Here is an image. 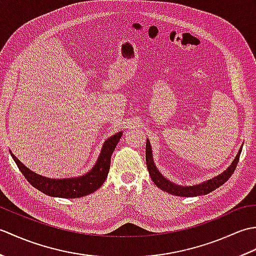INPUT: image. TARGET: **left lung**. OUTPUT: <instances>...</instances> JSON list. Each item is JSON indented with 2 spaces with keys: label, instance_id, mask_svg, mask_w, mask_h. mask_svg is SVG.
<instances>
[{
  "label": "left lung",
  "instance_id": "1",
  "mask_svg": "<svg viewBox=\"0 0 256 256\" xmlns=\"http://www.w3.org/2000/svg\"><path fill=\"white\" fill-rule=\"evenodd\" d=\"M241 152L242 148L238 150V153L236 156L234 160H233L232 164L228 167L226 170L221 172L220 175L214 178L209 179V180L201 182L199 184H194V186H179V184L170 182L162 175L154 164L153 154H152V148L148 140H146V166H148L152 180H153L156 186L160 188L162 190H164V192L172 194L174 196H179V197H196V196L206 194L214 192L216 188H219L221 184H224L228 179L231 177L233 172L236 170Z\"/></svg>",
  "mask_w": 256,
  "mask_h": 256
}]
</instances>
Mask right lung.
<instances>
[{
  "label": "right lung",
  "mask_w": 256,
  "mask_h": 256,
  "mask_svg": "<svg viewBox=\"0 0 256 256\" xmlns=\"http://www.w3.org/2000/svg\"><path fill=\"white\" fill-rule=\"evenodd\" d=\"M121 136L122 132H118L116 135H112L111 138H108L102 146L101 153L98 157V160L94 168L84 175L76 178L52 179L37 175L36 172H32L24 164H22L12 152H10V153L16 162V165H18V170L27 179V182L40 192L50 196V197L80 198L94 192L104 182L108 170H110L112 153L114 148H116Z\"/></svg>",
  "instance_id": "right-lung-1"
}]
</instances>
